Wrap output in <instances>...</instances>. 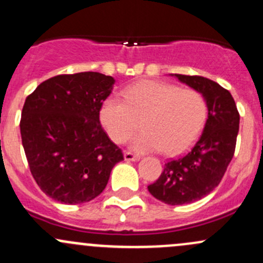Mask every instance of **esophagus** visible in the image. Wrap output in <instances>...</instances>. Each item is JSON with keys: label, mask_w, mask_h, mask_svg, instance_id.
I'll return each instance as SVG.
<instances>
[{"label": "esophagus", "mask_w": 263, "mask_h": 263, "mask_svg": "<svg viewBox=\"0 0 263 263\" xmlns=\"http://www.w3.org/2000/svg\"><path fill=\"white\" fill-rule=\"evenodd\" d=\"M124 160L126 161H137V160H140V155L131 153V151H126V153H124Z\"/></svg>", "instance_id": "34e87169"}]
</instances>
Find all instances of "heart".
Here are the masks:
<instances>
[{
  "label": "heart",
  "mask_w": 263,
  "mask_h": 263,
  "mask_svg": "<svg viewBox=\"0 0 263 263\" xmlns=\"http://www.w3.org/2000/svg\"><path fill=\"white\" fill-rule=\"evenodd\" d=\"M122 97L123 100L115 95L105 98L100 105V122L108 136L122 144L141 119L144 129L131 144L139 153H181L197 139L208 116V104L200 91L169 82H135L122 90Z\"/></svg>",
  "instance_id": "b5f03b06"
}]
</instances>
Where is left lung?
Here are the masks:
<instances>
[{"label":"left lung","instance_id":"left-lung-1","mask_svg":"<svg viewBox=\"0 0 263 263\" xmlns=\"http://www.w3.org/2000/svg\"><path fill=\"white\" fill-rule=\"evenodd\" d=\"M203 95L208 119L202 135L185 155L172 159L147 190L168 205H184L208 196L219 185L232 161L239 131V113L232 94L202 76L173 73Z\"/></svg>","mask_w":263,"mask_h":263}]
</instances>
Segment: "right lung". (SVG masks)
Masks as SVG:
<instances>
[{
    "instance_id": "add662e5",
    "label": "right lung",
    "mask_w": 263,
    "mask_h": 263,
    "mask_svg": "<svg viewBox=\"0 0 263 263\" xmlns=\"http://www.w3.org/2000/svg\"><path fill=\"white\" fill-rule=\"evenodd\" d=\"M115 79L99 72L58 75L26 98L21 141L31 176L58 202H89L104 191L123 154L99 121Z\"/></svg>"
}]
</instances>
